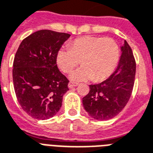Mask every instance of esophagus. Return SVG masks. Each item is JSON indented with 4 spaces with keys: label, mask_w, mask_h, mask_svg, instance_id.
I'll list each match as a JSON object with an SVG mask.
<instances>
[{
    "label": "esophagus",
    "mask_w": 153,
    "mask_h": 153,
    "mask_svg": "<svg viewBox=\"0 0 153 153\" xmlns=\"http://www.w3.org/2000/svg\"><path fill=\"white\" fill-rule=\"evenodd\" d=\"M78 85V83H75V82H70L68 84V88H73V87H76V86H77Z\"/></svg>",
    "instance_id": "obj_1"
}]
</instances>
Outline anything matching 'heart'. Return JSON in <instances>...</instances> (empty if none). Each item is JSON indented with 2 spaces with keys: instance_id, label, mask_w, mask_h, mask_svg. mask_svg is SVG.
Returning <instances> with one entry per match:
<instances>
[{
  "instance_id": "b5f03b06",
  "label": "heart",
  "mask_w": 153,
  "mask_h": 153,
  "mask_svg": "<svg viewBox=\"0 0 153 153\" xmlns=\"http://www.w3.org/2000/svg\"><path fill=\"white\" fill-rule=\"evenodd\" d=\"M119 57V46L113 39L86 36L74 40L70 48H60L56 63L63 72L69 73L81 60L83 66L70 73L71 79L100 81L113 73Z\"/></svg>"
}]
</instances>
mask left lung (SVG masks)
I'll return each mask as SVG.
<instances>
[{"label":"left lung","mask_w":153,"mask_h":153,"mask_svg":"<svg viewBox=\"0 0 153 153\" xmlns=\"http://www.w3.org/2000/svg\"><path fill=\"white\" fill-rule=\"evenodd\" d=\"M121 56L115 72L107 80L90 85L82 103L90 117L98 120L115 117L127 105L132 94L136 75V61L127 41L121 46Z\"/></svg>","instance_id":"1"}]
</instances>
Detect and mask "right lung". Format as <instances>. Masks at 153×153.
Returning a JSON list of instances; mask_svg holds the SVG:
<instances>
[{
	"label": "right lung",
	"mask_w": 153,
	"mask_h": 153,
	"mask_svg": "<svg viewBox=\"0 0 153 153\" xmlns=\"http://www.w3.org/2000/svg\"><path fill=\"white\" fill-rule=\"evenodd\" d=\"M70 34L39 30L25 38L13 60V80L22 109L34 119H49L62 105L68 90L56 65V53Z\"/></svg>",
	"instance_id": "obj_1"
}]
</instances>
